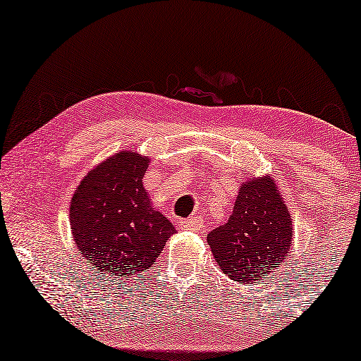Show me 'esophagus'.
Listing matches in <instances>:
<instances>
[{"instance_id":"34e87169","label":"esophagus","mask_w":361,"mask_h":361,"mask_svg":"<svg viewBox=\"0 0 361 361\" xmlns=\"http://www.w3.org/2000/svg\"><path fill=\"white\" fill-rule=\"evenodd\" d=\"M180 227L181 229L195 231V233H197V231H200L202 227H204V221H202V217H198V215H193V217L180 221Z\"/></svg>"}]
</instances>
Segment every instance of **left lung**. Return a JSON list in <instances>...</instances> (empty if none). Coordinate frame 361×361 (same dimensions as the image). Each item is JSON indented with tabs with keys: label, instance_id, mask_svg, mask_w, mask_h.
<instances>
[{
	"label": "left lung",
	"instance_id": "left-lung-1",
	"mask_svg": "<svg viewBox=\"0 0 361 361\" xmlns=\"http://www.w3.org/2000/svg\"><path fill=\"white\" fill-rule=\"evenodd\" d=\"M219 268L239 283H258L283 263L292 219L273 178L243 183L229 221L207 235Z\"/></svg>",
	"mask_w": 361,
	"mask_h": 361
}]
</instances>
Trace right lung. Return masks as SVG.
<instances>
[{"mask_svg":"<svg viewBox=\"0 0 361 361\" xmlns=\"http://www.w3.org/2000/svg\"><path fill=\"white\" fill-rule=\"evenodd\" d=\"M147 163L146 156L120 151L82 178L73 195V238L81 258L103 276L130 279L147 270L175 234L144 188Z\"/></svg>","mask_w":361,"mask_h":361,"instance_id":"obj_1","label":"right lung"}]
</instances>
